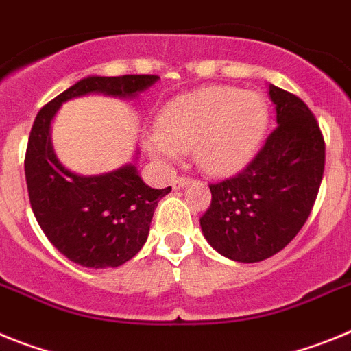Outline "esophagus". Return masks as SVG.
<instances>
[{
  "instance_id": "obj_1",
  "label": "esophagus",
  "mask_w": 351,
  "mask_h": 351,
  "mask_svg": "<svg viewBox=\"0 0 351 351\" xmlns=\"http://www.w3.org/2000/svg\"><path fill=\"white\" fill-rule=\"evenodd\" d=\"M189 176H176L175 180H173V187L175 189H180V187H184V185L189 184Z\"/></svg>"
}]
</instances>
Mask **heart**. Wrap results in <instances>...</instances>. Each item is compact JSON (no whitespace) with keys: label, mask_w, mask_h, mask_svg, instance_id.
I'll use <instances>...</instances> for the list:
<instances>
[{"label":"heart","mask_w":351,"mask_h":351,"mask_svg":"<svg viewBox=\"0 0 351 351\" xmlns=\"http://www.w3.org/2000/svg\"><path fill=\"white\" fill-rule=\"evenodd\" d=\"M267 123V104L258 93L230 86L199 88L164 106L150 152L169 162L194 148L203 171L228 175L254 154Z\"/></svg>","instance_id":"heart-1"}]
</instances>
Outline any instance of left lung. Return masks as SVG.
<instances>
[{
  "mask_svg": "<svg viewBox=\"0 0 351 351\" xmlns=\"http://www.w3.org/2000/svg\"><path fill=\"white\" fill-rule=\"evenodd\" d=\"M277 127L242 171L210 184L201 230L222 256L240 263L282 251L309 217L325 169V139L297 95L270 84Z\"/></svg>",
  "mask_w": 351,
  "mask_h": 351,
  "instance_id": "obj_1",
  "label": "left lung"
}]
</instances>
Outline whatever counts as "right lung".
<instances>
[{
	"label": "right lung",
	"mask_w": 351,
	"mask_h": 351,
	"mask_svg": "<svg viewBox=\"0 0 351 351\" xmlns=\"http://www.w3.org/2000/svg\"><path fill=\"white\" fill-rule=\"evenodd\" d=\"M158 75L81 79L38 111L29 132L24 175L32 210L49 242L70 261L90 268L120 267L141 251L157 203L171 187L152 189L134 166L79 176L60 164L49 127L63 102L86 93L136 97Z\"/></svg>",
	"instance_id": "obj_1"
}]
</instances>
